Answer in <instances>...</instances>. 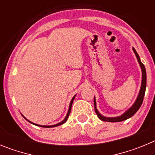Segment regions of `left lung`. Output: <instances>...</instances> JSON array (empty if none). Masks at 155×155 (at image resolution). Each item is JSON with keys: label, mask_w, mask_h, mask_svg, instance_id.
Returning a JSON list of instances; mask_svg holds the SVG:
<instances>
[{"label": "left lung", "mask_w": 155, "mask_h": 155, "mask_svg": "<svg viewBox=\"0 0 155 155\" xmlns=\"http://www.w3.org/2000/svg\"><path fill=\"white\" fill-rule=\"evenodd\" d=\"M133 51L134 52L135 55L137 57V62H138L139 65L140 66V69H141L142 72V80H141V86H140V90L139 91V94L137 97L136 100H135L134 104L128 109L127 110L125 111L122 115L118 116V117H104L102 114H100V112L98 111L97 108V103H96V99L94 97V108H95V112L97 114L98 117L100 118L101 120L103 121H107V122H120V121L125 120H127L128 118L131 117L132 116L136 114V112L139 110V108L141 106L142 103H143V97H144V93H145L146 90V85H147V75H146V69L143 64L142 63L140 59V57H139L138 54L136 51V50L133 48Z\"/></svg>", "instance_id": "left-lung-1"}]
</instances>
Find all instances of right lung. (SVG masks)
Masks as SVG:
<instances>
[{
    "instance_id": "1",
    "label": "right lung",
    "mask_w": 155,
    "mask_h": 155,
    "mask_svg": "<svg viewBox=\"0 0 155 155\" xmlns=\"http://www.w3.org/2000/svg\"><path fill=\"white\" fill-rule=\"evenodd\" d=\"M75 97H76V95H75L74 97H72V100H71V102H70V104H69V110H68L67 114H66V116H65V117L64 118V120H62V121H61L60 123H58V124H54V125H48V126H47V125H39V124H34V123L31 122L30 120H27V119H26V118L25 117H24V116L22 115V114H21V115L23 116V117L25 118V120H27L28 121L29 123H31V124H34V125H36V126L41 127H45V128H49V127H58V126H59V125H62V124H63L64 123H65V122H66V120H68V118H69V114H70V112H71V108H72V103H73V100H74V99H75Z\"/></svg>"
}]
</instances>
